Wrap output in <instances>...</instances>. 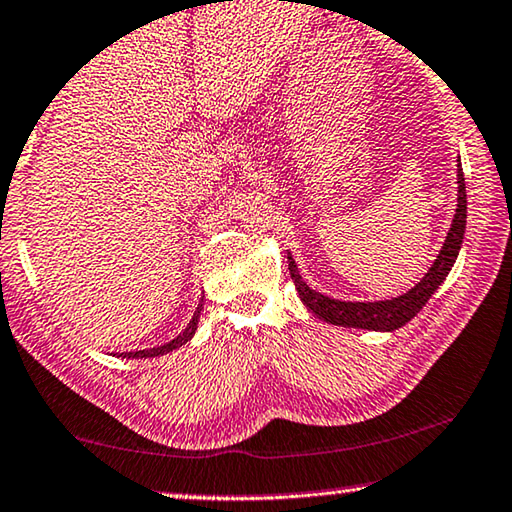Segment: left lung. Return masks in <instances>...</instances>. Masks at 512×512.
<instances>
[{
  "label": "left lung",
  "instance_id": "left-lung-1",
  "mask_svg": "<svg viewBox=\"0 0 512 512\" xmlns=\"http://www.w3.org/2000/svg\"><path fill=\"white\" fill-rule=\"evenodd\" d=\"M464 228H466V187H464L462 166L457 164V207L453 214V224H450L446 240H443V247L439 254H436L434 263L429 265L425 277H422L418 284L409 288L406 293L390 300H374V302L337 300L325 293L314 291V288L302 279L298 263H295L291 251H288V270H291V277L295 281V288H298L300 300L305 302L311 314L321 318V321L330 325H342V328L392 332L409 323L411 318L427 305V300L436 293V288L446 281V277L457 261L459 249H462Z\"/></svg>",
  "mask_w": 512,
  "mask_h": 512
}]
</instances>
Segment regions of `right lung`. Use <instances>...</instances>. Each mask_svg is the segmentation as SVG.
<instances>
[{"instance_id":"obj_1","label":"right lung","mask_w":512,"mask_h":512,"mask_svg":"<svg viewBox=\"0 0 512 512\" xmlns=\"http://www.w3.org/2000/svg\"><path fill=\"white\" fill-rule=\"evenodd\" d=\"M201 309H203V300L198 302V307H196V311H194V316H191V321L187 323V328H184L175 339H170V342L161 344V346H154V348H143V351L117 353V358H127V360L157 358V355H166V353H170V351H175V348H180V346H184L187 342H191V337H194L196 330H198V318H201Z\"/></svg>"}]
</instances>
